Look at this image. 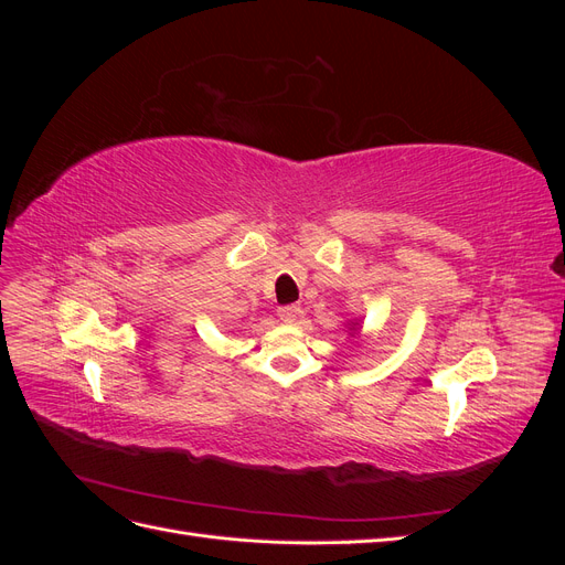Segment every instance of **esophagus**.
<instances>
[{
  "instance_id": "obj_1",
  "label": "esophagus",
  "mask_w": 565,
  "mask_h": 565,
  "mask_svg": "<svg viewBox=\"0 0 565 565\" xmlns=\"http://www.w3.org/2000/svg\"><path fill=\"white\" fill-rule=\"evenodd\" d=\"M299 313H301V309H299L297 303L280 306V309H278V318H280L282 322H295V320L299 318Z\"/></svg>"
}]
</instances>
